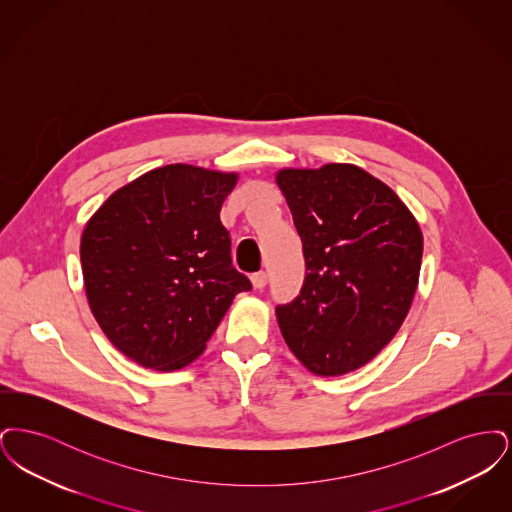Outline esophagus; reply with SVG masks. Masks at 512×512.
I'll use <instances>...</instances> for the list:
<instances>
[{"mask_svg": "<svg viewBox=\"0 0 512 512\" xmlns=\"http://www.w3.org/2000/svg\"><path fill=\"white\" fill-rule=\"evenodd\" d=\"M267 282V272H255V274L251 276V284H253V288H255V290H263V288L267 286Z\"/></svg>", "mask_w": 512, "mask_h": 512, "instance_id": "34e87169", "label": "esophagus"}]
</instances>
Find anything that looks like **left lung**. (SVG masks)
<instances>
[{
    "label": "left lung",
    "instance_id": "8db88e82",
    "mask_svg": "<svg viewBox=\"0 0 512 512\" xmlns=\"http://www.w3.org/2000/svg\"><path fill=\"white\" fill-rule=\"evenodd\" d=\"M276 184L303 244L305 282L276 307L293 355L318 376L372 361L407 317L422 263V232L382 180L347 163L282 169Z\"/></svg>",
    "mask_w": 512,
    "mask_h": 512
}]
</instances>
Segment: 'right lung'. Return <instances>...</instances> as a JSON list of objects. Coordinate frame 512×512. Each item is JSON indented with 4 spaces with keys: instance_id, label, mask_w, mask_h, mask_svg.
<instances>
[{
    "instance_id": "1",
    "label": "right lung",
    "mask_w": 512,
    "mask_h": 512,
    "mask_svg": "<svg viewBox=\"0 0 512 512\" xmlns=\"http://www.w3.org/2000/svg\"><path fill=\"white\" fill-rule=\"evenodd\" d=\"M236 172L167 165L122 186L88 220L80 263L88 305L138 365L195 361L249 278L232 267L220 207Z\"/></svg>"
}]
</instances>
